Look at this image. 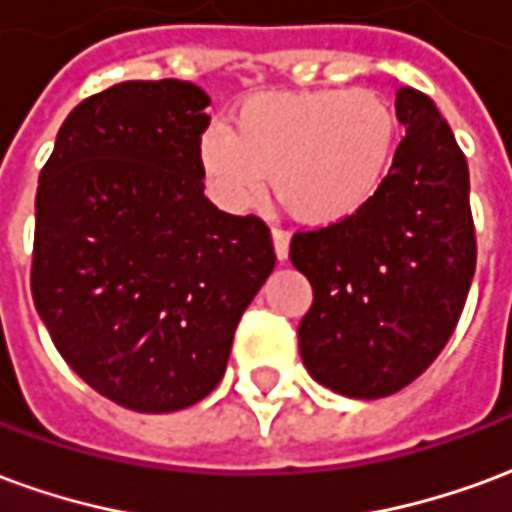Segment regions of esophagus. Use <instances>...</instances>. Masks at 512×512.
I'll return each mask as SVG.
<instances>
[{
    "instance_id": "obj_1",
    "label": "esophagus",
    "mask_w": 512,
    "mask_h": 512,
    "mask_svg": "<svg viewBox=\"0 0 512 512\" xmlns=\"http://www.w3.org/2000/svg\"><path fill=\"white\" fill-rule=\"evenodd\" d=\"M271 238H274V252H277V260L279 263H285L290 252V235L285 233V230H274Z\"/></svg>"
}]
</instances>
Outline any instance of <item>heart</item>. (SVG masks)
I'll return each instance as SVG.
<instances>
[{"mask_svg": "<svg viewBox=\"0 0 512 512\" xmlns=\"http://www.w3.org/2000/svg\"><path fill=\"white\" fill-rule=\"evenodd\" d=\"M397 147V117L373 90L263 93L235 109L230 131L208 128L200 164L233 211L255 205L266 175L299 222L351 219L384 186Z\"/></svg>", "mask_w": 512, "mask_h": 512, "instance_id": "heart-1", "label": "heart"}]
</instances>
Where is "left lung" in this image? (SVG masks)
<instances>
[{"instance_id": "1", "label": "left lung", "mask_w": 512, "mask_h": 512, "mask_svg": "<svg viewBox=\"0 0 512 512\" xmlns=\"http://www.w3.org/2000/svg\"><path fill=\"white\" fill-rule=\"evenodd\" d=\"M397 145L362 211L290 241L312 285L299 351L318 384L359 400L400 392L455 332L477 263L469 167L428 95L400 87Z\"/></svg>"}]
</instances>
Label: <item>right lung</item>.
<instances>
[{
    "label": "right lung",
    "instance_id": "add662e5",
    "mask_svg": "<svg viewBox=\"0 0 512 512\" xmlns=\"http://www.w3.org/2000/svg\"><path fill=\"white\" fill-rule=\"evenodd\" d=\"M208 104L191 82H120L65 117L40 169L38 315L73 373L131 411L211 395L277 263L266 222L202 194Z\"/></svg>",
    "mask_w": 512,
    "mask_h": 512
}]
</instances>
